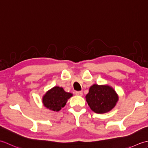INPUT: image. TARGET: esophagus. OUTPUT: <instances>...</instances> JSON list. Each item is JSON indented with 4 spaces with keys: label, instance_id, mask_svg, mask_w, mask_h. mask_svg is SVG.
I'll return each instance as SVG.
<instances>
[{
    "label": "esophagus",
    "instance_id": "esophagus-1",
    "mask_svg": "<svg viewBox=\"0 0 148 148\" xmlns=\"http://www.w3.org/2000/svg\"><path fill=\"white\" fill-rule=\"evenodd\" d=\"M76 95L77 96H82L83 95V92H76Z\"/></svg>",
    "mask_w": 148,
    "mask_h": 148
}]
</instances>
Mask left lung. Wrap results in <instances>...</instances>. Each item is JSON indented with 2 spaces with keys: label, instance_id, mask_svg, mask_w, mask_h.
Listing matches in <instances>:
<instances>
[{
  "label": "left lung",
  "instance_id": "obj_1",
  "mask_svg": "<svg viewBox=\"0 0 148 148\" xmlns=\"http://www.w3.org/2000/svg\"><path fill=\"white\" fill-rule=\"evenodd\" d=\"M88 104L93 112L98 114L108 112L116 106L119 97L112 87L108 84H94L85 97Z\"/></svg>",
  "mask_w": 148,
  "mask_h": 148
}]
</instances>
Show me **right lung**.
<instances>
[{
    "label": "right lung",
    "mask_w": 148,
    "mask_h": 148,
    "mask_svg": "<svg viewBox=\"0 0 148 148\" xmlns=\"http://www.w3.org/2000/svg\"><path fill=\"white\" fill-rule=\"evenodd\" d=\"M72 95V93L66 92L62 87L54 86L43 95L42 102L47 109L58 112L64 108Z\"/></svg>",
    "instance_id": "obj_1"
}]
</instances>
